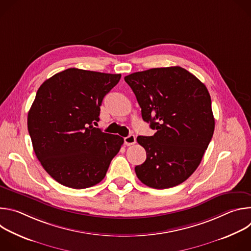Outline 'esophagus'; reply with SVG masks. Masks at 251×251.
I'll list each match as a JSON object with an SVG mask.
<instances>
[{
  "mask_svg": "<svg viewBox=\"0 0 251 251\" xmlns=\"http://www.w3.org/2000/svg\"><path fill=\"white\" fill-rule=\"evenodd\" d=\"M136 143V138L134 135H129L127 137L124 138V144L126 146H131V145H134Z\"/></svg>",
  "mask_w": 251,
  "mask_h": 251,
  "instance_id": "obj_1",
  "label": "esophagus"
}]
</instances>
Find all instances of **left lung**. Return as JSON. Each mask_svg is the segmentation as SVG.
I'll list each match as a JSON object with an SVG mask.
<instances>
[{
    "label": "left lung",
    "mask_w": 251,
    "mask_h": 251,
    "mask_svg": "<svg viewBox=\"0 0 251 251\" xmlns=\"http://www.w3.org/2000/svg\"><path fill=\"white\" fill-rule=\"evenodd\" d=\"M124 79L143 120L156 130L153 136L137 137L147 154L146 161L135 167L138 178L158 190L182 184L199 167L214 131L205 85L180 66L138 71Z\"/></svg>",
    "instance_id": "left-lung-1"
}]
</instances>
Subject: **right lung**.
<instances>
[{"label": "right lung", "mask_w": 251, "mask_h": 251, "mask_svg": "<svg viewBox=\"0 0 251 251\" xmlns=\"http://www.w3.org/2000/svg\"><path fill=\"white\" fill-rule=\"evenodd\" d=\"M121 75L68 68L39 88L27 114L35 156L54 180L71 189L100 183L124 139L102 132L99 121L104 96Z\"/></svg>", "instance_id": "obj_1"}]
</instances>
